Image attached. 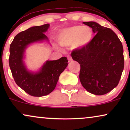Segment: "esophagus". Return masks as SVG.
Here are the masks:
<instances>
[{"label": "esophagus", "instance_id": "obj_1", "mask_svg": "<svg viewBox=\"0 0 130 130\" xmlns=\"http://www.w3.org/2000/svg\"><path fill=\"white\" fill-rule=\"evenodd\" d=\"M68 62H70L73 60V59L71 58V56H68Z\"/></svg>", "mask_w": 130, "mask_h": 130}]
</instances>
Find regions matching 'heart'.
Instances as JSON below:
<instances>
[{
	"label": "heart",
	"instance_id": "b5f03b06",
	"mask_svg": "<svg viewBox=\"0 0 130 130\" xmlns=\"http://www.w3.org/2000/svg\"><path fill=\"white\" fill-rule=\"evenodd\" d=\"M93 38V31L87 26H73L62 29L57 37L59 44L62 46H73L81 49L87 46Z\"/></svg>",
	"mask_w": 130,
	"mask_h": 130
}]
</instances>
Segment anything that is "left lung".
I'll use <instances>...</instances> for the list:
<instances>
[{
  "instance_id": "obj_1",
  "label": "left lung",
  "mask_w": 130,
  "mask_h": 130,
  "mask_svg": "<svg viewBox=\"0 0 130 130\" xmlns=\"http://www.w3.org/2000/svg\"><path fill=\"white\" fill-rule=\"evenodd\" d=\"M83 24L96 35L87 46L73 51L71 57L80 64L79 79L84 89L94 95H104L117 86L121 77L123 46L111 29L93 21Z\"/></svg>"
}]
</instances>
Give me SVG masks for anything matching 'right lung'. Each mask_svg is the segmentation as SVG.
<instances>
[{
	"label": "right lung",
	"instance_id": "add662e5",
	"mask_svg": "<svg viewBox=\"0 0 130 130\" xmlns=\"http://www.w3.org/2000/svg\"><path fill=\"white\" fill-rule=\"evenodd\" d=\"M49 24L34 26L19 33L10 46L9 65L16 84L33 96H43L54 90L60 74L67 68L68 60L62 57L56 60H47L36 72L27 68L24 59L26 50L34 43L49 41L44 35Z\"/></svg>",
	"mask_w": 130,
	"mask_h": 130
}]
</instances>
